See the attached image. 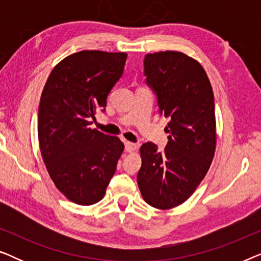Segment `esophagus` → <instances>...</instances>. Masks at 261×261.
<instances>
[{
  "instance_id": "esophagus-1",
  "label": "esophagus",
  "mask_w": 261,
  "mask_h": 261,
  "mask_svg": "<svg viewBox=\"0 0 261 261\" xmlns=\"http://www.w3.org/2000/svg\"><path fill=\"white\" fill-rule=\"evenodd\" d=\"M124 149H126V152H135L138 149V145L137 144H133V142H129V141H126L124 142Z\"/></svg>"
}]
</instances>
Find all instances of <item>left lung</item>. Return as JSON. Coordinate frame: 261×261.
Wrapping results in <instances>:
<instances>
[{
    "mask_svg": "<svg viewBox=\"0 0 261 261\" xmlns=\"http://www.w3.org/2000/svg\"><path fill=\"white\" fill-rule=\"evenodd\" d=\"M144 67L159 112L171 121L164 151L152 142L141 146L138 185L146 203L165 210L187 201L208 172L216 148L215 103L204 69L191 57L148 53Z\"/></svg>",
    "mask_w": 261,
    "mask_h": 261,
    "instance_id": "left-lung-1",
    "label": "left lung"
}]
</instances>
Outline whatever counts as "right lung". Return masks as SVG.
Instances as JSON below:
<instances>
[{"label": "right lung", "instance_id": "right-lung-1", "mask_svg": "<svg viewBox=\"0 0 261 261\" xmlns=\"http://www.w3.org/2000/svg\"><path fill=\"white\" fill-rule=\"evenodd\" d=\"M127 53L81 51L52 70L42 90L38 138L56 188L80 205L101 201L124 146L90 128L97 110L123 73Z\"/></svg>", "mask_w": 261, "mask_h": 261}]
</instances>
